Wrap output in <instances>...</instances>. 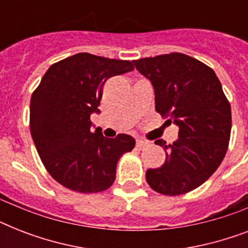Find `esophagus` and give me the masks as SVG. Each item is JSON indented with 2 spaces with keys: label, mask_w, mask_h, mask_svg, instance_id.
<instances>
[{
  "label": "esophagus",
  "mask_w": 248,
  "mask_h": 248,
  "mask_svg": "<svg viewBox=\"0 0 248 248\" xmlns=\"http://www.w3.org/2000/svg\"><path fill=\"white\" fill-rule=\"evenodd\" d=\"M147 145H148V141H145V140H141V139L136 140V147L140 148V149H141V148H145Z\"/></svg>",
  "instance_id": "esophagus-1"
}]
</instances>
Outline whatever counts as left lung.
I'll use <instances>...</instances> for the list:
<instances>
[{"label":"left lung","mask_w":248,"mask_h":248,"mask_svg":"<svg viewBox=\"0 0 248 248\" xmlns=\"http://www.w3.org/2000/svg\"><path fill=\"white\" fill-rule=\"evenodd\" d=\"M153 85L155 110L179 127L172 144L163 147L166 161L149 169L147 183L165 196H179L202 185L225 157L232 130L231 104L217 76L192 56L171 52L132 62Z\"/></svg>","instance_id":"1"}]
</instances>
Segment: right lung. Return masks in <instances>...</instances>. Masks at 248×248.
<instances>
[{"label":"right lung","mask_w":248,"mask_h":248,"mask_svg":"<svg viewBox=\"0 0 248 248\" xmlns=\"http://www.w3.org/2000/svg\"><path fill=\"white\" fill-rule=\"evenodd\" d=\"M134 71L128 60L87 52L52 64L31 99V135L47 172L79 193H99L116 180L118 159L135 147L130 135L114 139L91 131L90 116L100 113L103 86Z\"/></svg>","instance_id":"add662e5"}]
</instances>
